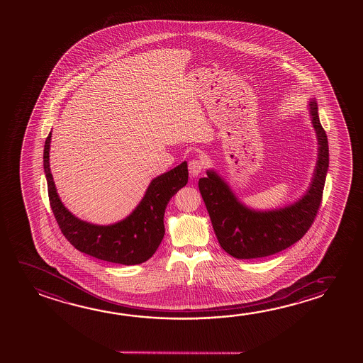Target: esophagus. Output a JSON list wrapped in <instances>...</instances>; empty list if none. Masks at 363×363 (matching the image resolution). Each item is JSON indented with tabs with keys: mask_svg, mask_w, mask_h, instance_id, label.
<instances>
[{
	"mask_svg": "<svg viewBox=\"0 0 363 363\" xmlns=\"http://www.w3.org/2000/svg\"><path fill=\"white\" fill-rule=\"evenodd\" d=\"M203 169V162L200 160H192L189 162V172H190L191 177H197Z\"/></svg>",
	"mask_w": 363,
	"mask_h": 363,
	"instance_id": "obj_1",
	"label": "esophagus"
}]
</instances>
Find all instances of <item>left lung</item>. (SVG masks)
<instances>
[{"mask_svg": "<svg viewBox=\"0 0 363 363\" xmlns=\"http://www.w3.org/2000/svg\"><path fill=\"white\" fill-rule=\"evenodd\" d=\"M308 107L318 140V160L309 189L297 201L284 208L256 210L239 201L214 169H208V176L199 179L215 235L221 248L234 258L253 259L279 253L303 238L314 221L327 177L329 148L316 101L311 100Z\"/></svg>", "mask_w": 363, "mask_h": 363, "instance_id": "1", "label": "left lung"}]
</instances>
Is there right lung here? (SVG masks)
<instances>
[{
  "label": "right lung",
  "mask_w": 363,
  "mask_h": 363,
  "mask_svg": "<svg viewBox=\"0 0 363 363\" xmlns=\"http://www.w3.org/2000/svg\"><path fill=\"white\" fill-rule=\"evenodd\" d=\"M50 140L52 131L44 145V172L50 206L63 235L76 250L97 259L125 266L148 261L164 237L167 203L189 181L187 162L152 179L143 199L125 219L97 225L78 219L60 200L49 167Z\"/></svg>",
  "instance_id": "1"
}]
</instances>
